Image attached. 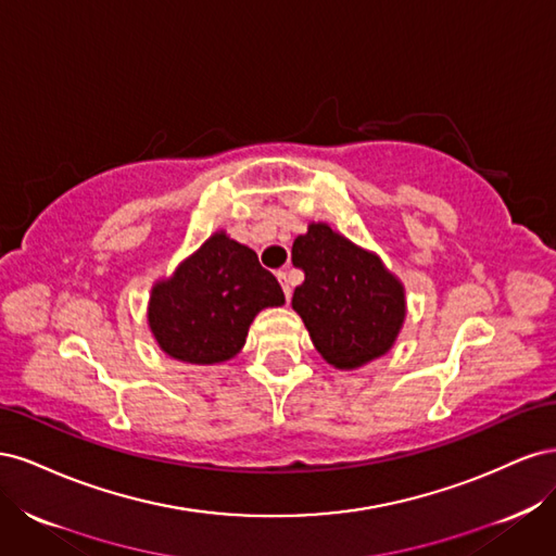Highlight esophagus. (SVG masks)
<instances>
[{"mask_svg": "<svg viewBox=\"0 0 556 556\" xmlns=\"http://www.w3.org/2000/svg\"><path fill=\"white\" fill-rule=\"evenodd\" d=\"M278 280H280V285H282V292H285V299L290 301V296H292V282H290V276L285 274V271H278Z\"/></svg>", "mask_w": 556, "mask_h": 556, "instance_id": "34e87169", "label": "esophagus"}]
</instances>
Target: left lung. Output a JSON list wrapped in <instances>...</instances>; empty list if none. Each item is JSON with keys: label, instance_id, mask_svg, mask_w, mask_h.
Instances as JSON below:
<instances>
[{"label": "left lung", "instance_id": "8db88e82", "mask_svg": "<svg viewBox=\"0 0 556 556\" xmlns=\"http://www.w3.org/2000/svg\"><path fill=\"white\" fill-rule=\"evenodd\" d=\"M292 262L306 274L292 308L327 364L355 371L394 348L406 323V288L376 252L311 223L294 239Z\"/></svg>", "mask_w": 556, "mask_h": 556}]
</instances>
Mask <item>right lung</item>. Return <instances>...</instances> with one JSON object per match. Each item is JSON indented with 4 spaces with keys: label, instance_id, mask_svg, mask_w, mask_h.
Masks as SVG:
<instances>
[{
    "label": "right lung",
    "instance_id": "right-lung-1",
    "mask_svg": "<svg viewBox=\"0 0 556 556\" xmlns=\"http://www.w3.org/2000/svg\"><path fill=\"white\" fill-rule=\"evenodd\" d=\"M282 304V288L255 250L217 229L172 276L155 280L148 327L164 355L211 366L237 357L257 313Z\"/></svg>",
    "mask_w": 556,
    "mask_h": 556
}]
</instances>
